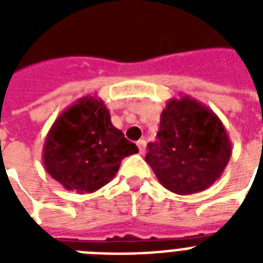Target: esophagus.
Instances as JSON below:
<instances>
[{"label": "esophagus", "instance_id": "1", "mask_svg": "<svg viewBox=\"0 0 263 263\" xmlns=\"http://www.w3.org/2000/svg\"><path fill=\"white\" fill-rule=\"evenodd\" d=\"M136 146H138V148H139V153L140 154H144L146 153V140L140 139L136 142Z\"/></svg>", "mask_w": 263, "mask_h": 263}]
</instances>
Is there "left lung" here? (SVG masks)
Wrapping results in <instances>:
<instances>
[{
  "label": "left lung",
  "mask_w": 263,
  "mask_h": 263,
  "mask_svg": "<svg viewBox=\"0 0 263 263\" xmlns=\"http://www.w3.org/2000/svg\"><path fill=\"white\" fill-rule=\"evenodd\" d=\"M158 142L148 144L146 162L166 190L191 195L212 187L232 154L224 124L190 95L169 99L161 113Z\"/></svg>",
  "instance_id": "1"
}]
</instances>
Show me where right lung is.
<instances>
[{"instance_id": "obj_1", "label": "right lung", "mask_w": 263, "mask_h": 263, "mask_svg": "<svg viewBox=\"0 0 263 263\" xmlns=\"http://www.w3.org/2000/svg\"><path fill=\"white\" fill-rule=\"evenodd\" d=\"M135 143L111 124L101 98L86 95L55 119L43 144L46 172L65 190L91 194L106 185Z\"/></svg>"}]
</instances>
